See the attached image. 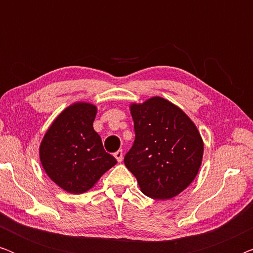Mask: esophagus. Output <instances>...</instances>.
I'll return each instance as SVG.
<instances>
[{
    "mask_svg": "<svg viewBox=\"0 0 253 253\" xmlns=\"http://www.w3.org/2000/svg\"><path fill=\"white\" fill-rule=\"evenodd\" d=\"M114 157L116 158L117 161L121 162V161L123 160V152L121 151V150H119L117 152H115V153H114Z\"/></svg>",
    "mask_w": 253,
    "mask_h": 253,
    "instance_id": "obj_1",
    "label": "esophagus"
}]
</instances>
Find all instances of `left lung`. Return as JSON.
I'll list each match as a JSON object with an SVG mask.
<instances>
[{"label":"left lung","mask_w":253,"mask_h":253,"mask_svg":"<svg viewBox=\"0 0 253 253\" xmlns=\"http://www.w3.org/2000/svg\"><path fill=\"white\" fill-rule=\"evenodd\" d=\"M129 108L136 139L124 164L144 195L174 198L191 184L202 166L200 132L179 107L161 96L132 102Z\"/></svg>","instance_id":"1"}]
</instances>
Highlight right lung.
<instances>
[{"label": "right lung", "instance_id": "1", "mask_svg": "<svg viewBox=\"0 0 253 253\" xmlns=\"http://www.w3.org/2000/svg\"><path fill=\"white\" fill-rule=\"evenodd\" d=\"M98 108L77 101L58 114L44 133L39 157L48 177L64 191L81 195L117 164L93 129Z\"/></svg>", "mask_w": 253, "mask_h": 253}]
</instances>
